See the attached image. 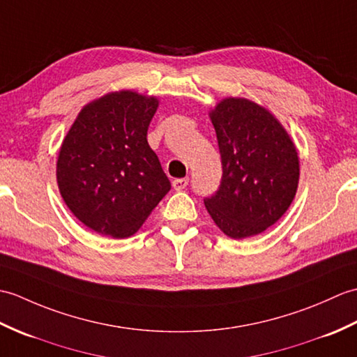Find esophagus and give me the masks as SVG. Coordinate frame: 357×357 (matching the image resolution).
I'll use <instances>...</instances> for the list:
<instances>
[{
  "label": "esophagus",
  "mask_w": 357,
  "mask_h": 357,
  "mask_svg": "<svg viewBox=\"0 0 357 357\" xmlns=\"http://www.w3.org/2000/svg\"><path fill=\"white\" fill-rule=\"evenodd\" d=\"M188 178H176L172 180V188L176 189V191H183V189L188 186Z\"/></svg>",
  "instance_id": "esophagus-1"
}]
</instances>
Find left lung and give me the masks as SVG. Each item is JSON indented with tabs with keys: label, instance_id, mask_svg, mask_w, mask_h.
<instances>
[{
	"label": "left lung",
	"instance_id": "8db88e82",
	"mask_svg": "<svg viewBox=\"0 0 357 357\" xmlns=\"http://www.w3.org/2000/svg\"><path fill=\"white\" fill-rule=\"evenodd\" d=\"M217 132L223 177L204 199L220 231L234 240L259 235L295 199L299 181L296 146L268 109L245 98H225L209 112Z\"/></svg>",
	"mask_w": 357,
	"mask_h": 357
}]
</instances>
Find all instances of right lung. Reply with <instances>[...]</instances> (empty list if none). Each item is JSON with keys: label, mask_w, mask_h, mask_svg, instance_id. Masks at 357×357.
I'll use <instances>...</instances> for the list:
<instances>
[{"label": "right lung", "mask_w": 357, "mask_h": 357, "mask_svg": "<svg viewBox=\"0 0 357 357\" xmlns=\"http://www.w3.org/2000/svg\"><path fill=\"white\" fill-rule=\"evenodd\" d=\"M158 98L107 93L84 105L56 162L61 197L91 231L113 238L136 234L171 183L148 145Z\"/></svg>", "instance_id": "1"}]
</instances>
